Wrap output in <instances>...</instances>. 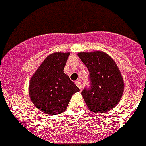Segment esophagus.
<instances>
[{"label": "esophagus", "mask_w": 146, "mask_h": 146, "mask_svg": "<svg viewBox=\"0 0 146 146\" xmlns=\"http://www.w3.org/2000/svg\"><path fill=\"white\" fill-rule=\"evenodd\" d=\"M75 84H76V86L78 87L79 89H80V90H81V89H82V84H81V83H80V82L78 81V80H77V81L75 82Z\"/></svg>", "instance_id": "obj_1"}]
</instances>
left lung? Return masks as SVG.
I'll list each match as a JSON object with an SVG mask.
<instances>
[{
    "instance_id": "obj_1",
    "label": "left lung",
    "mask_w": 146,
    "mask_h": 146,
    "mask_svg": "<svg viewBox=\"0 0 146 146\" xmlns=\"http://www.w3.org/2000/svg\"><path fill=\"white\" fill-rule=\"evenodd\" d=\"M78 56L89 71V87L82 95L88 108L105 113L116 106L124 91L122 76L113 59L103 52H80Z\"/></svg>"
}]
</instances>
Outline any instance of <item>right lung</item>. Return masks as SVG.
<instances>
[{
	"label": "right lung",
	"instance_id": "add662e5",
	"mask_svg": "<svg viewBox=\"0 0 146 146\" xmlns=\"http://www.w3.org/2000/svg\"><path fill=\"white\" fill-rule=\"evenodd\" d=\"M69 56V52L49 55L31 78L30 98L35 106L46 114L64 111L72 95L80 90L63 72Z\"/></svg>",
	"mask_w": 146,
	"mask_h": 146
}]
</instances>
